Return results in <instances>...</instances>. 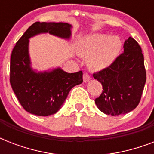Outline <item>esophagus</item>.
I'll use <instances>...</instances> for the list:
<instances>
[{
  "instance_id": "34e87169",
  "label": "esophagus",
  "mask_w": 154,
  "mask_h": 154,
  "mask_svg": "<svg viewBox=\"0 0 154 154\" xmlns=\"http://www.w3.org/2000/svg\"><path fill=\"white\" fill-rule=\"evenodd\" d=\"M90 78H91V77H90L89 74H88V73H86V72L83 74V80H84V82H89V80H90Z\"/></svg>"
}]
</instances>
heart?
<instances>
[{
	"label": "heart",
	"mask_w": 154,
	"mask_h": 154,
	"mask_svg": "<svg viewBox=\"0 0 154 154\" xmlns=\"http://www.w3.org/2000/svg\"><path fill=\"white\" fill-rule=\"evenodd\" d=\"M122 48V42L117 36L94 33L82 41L80 53L89 57V67L100 71L109 68L118 57Z\"/></svg>",
	"instance_id": "1"
}]
</instances>
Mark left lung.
Returning a JSON list of instances; mask_svg holds the SVG:
<instances>
[{
    "instance_id": "obj_1",
    "label": "left lung",
    "mask_w": 154,
    "mask_h": 154,
    "mask_svg": "<svg viewBox=\"0 0 154 154\" xmlns=\"http://www.w3.org/2000/svg\"><path fill=\"white\" fill-rule=\"evenodd\" d=\"M122 53L109 68L94 73L103 90L95 99L97 106L107 115L117 116L134 110L141 100L146 81L141 46L132 37L125 40Z\"/></svg>"
}]
</instances>
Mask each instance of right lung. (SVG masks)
<instances>
[{
    "instance_id": "add662e5",
    "label": "right lung",
    "mask_w": 154,
    "mask_h": 154,
    "mask_svg": "<svg viewBox=\"0 0 154 154\" xmlns=\"http://www.w3.org/2000/svg\"><path fill=\"white\" fill-rule=\"evenodd\" d=\"M72 25L63 22H35L18 40L10 59V84L20 104L27 112L49 116L60 109L72 87L82 84V71L69 73L60 68L36 72L31 67L29 38L40 33L69 39Z\"/></svg>"
}]
</instances>
